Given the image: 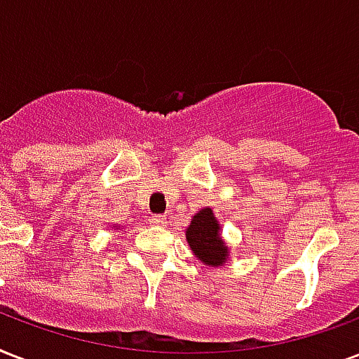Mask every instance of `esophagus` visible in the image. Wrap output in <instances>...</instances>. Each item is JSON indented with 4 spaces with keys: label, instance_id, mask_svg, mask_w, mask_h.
I'll list each match as a JSON object with an SVG mask.
<instances>
[{
    "label": "esophagus",
    "instance_id": "34e87169",
    "mask_svg": "<svg viewBox=\"0 0 359 359\" xmlns=\"http://www.w3.org/2000/svg\"><path fill=\"white\" fill-rule=\"evenodd\" d=\"M151 224L163 227V225L168 224V218H165V216H160V214H156V216H152L151 218Z\"/></svg>",
    "mask_w": 359,
    "mask_h": 359
}]
</instances>
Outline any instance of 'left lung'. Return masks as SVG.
<instances>
[{"mask_svg": "<svg viewBox=\"0 0 359 359\" xmlns=\"http://www.w3.org/2000/svg\"><path fill=\"white\" fill-rule=\"evenodd\" d=\"M186 240L191 251L208 266L224 264L227 259V248L224 240L219 238L218 219L214 218L210 208H203L191 219L190 227L186 231Z\"/></svg>", "mask_w": 359, "mask_h": 359, "instance_id": "1", "label": "left lung"}]
</instances>
